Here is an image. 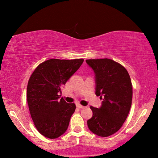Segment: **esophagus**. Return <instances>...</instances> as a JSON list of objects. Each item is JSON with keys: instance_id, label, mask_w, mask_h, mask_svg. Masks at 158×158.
<instances>
[{"instance_id": "1", "label": "esophagus", "mask_w": 158, "mask_h": 158, "mask_svg": "<svg viewBox=\"0 0 158 158\" xmlns=\"http://www.w3.org/2000/svg\"><path fill=\"white\" fill-rule=\"evenodd\" d=\"M77 107L79 109H83V108H84V106L81 105H79V104H77Z\"/></svg>"}]
</instances>
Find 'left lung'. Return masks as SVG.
Segmentation results:
<instances>
[{"label":"left lung","mask_w":158,"mask_h":158,"mask_svg":"<svg viewBox=\"0 0 158 158\" xmlns=\"http://www.w3.org/2000/svg\"><path fill=\"white\" fill-rule=\"evenodd\" d=\"M85 62L95 74V94L102 100L100 107L90 106L89 130L100 137L116 133L126 120L132 105V85L127 69L109 58Z\"/></svg>","instance_id":"obj_1"}]
</instances>
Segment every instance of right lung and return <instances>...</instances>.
<instances>
[{"label": "right lung", "mask_w": 158, "mask_h": 158, "mask_svg": "<svg viewBox=\"0 0 158 158\" xmlns=\"http://www.w3.org/2000/svg\"><path fill=\"white\" fill-rule=\"evenodd\" d=\"M84 59H49L37 67L27 86V101L34 125L38 132L49 139L65 132L75 111L74 103L60 98L61 88L78 70Z\"/></svg>", "instance_id": "add662e5"}]
</instances>
